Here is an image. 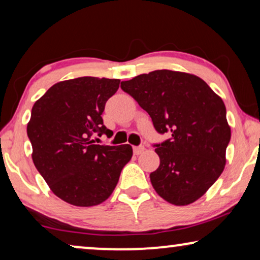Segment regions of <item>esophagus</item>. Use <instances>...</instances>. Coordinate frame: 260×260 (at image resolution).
Listing matches in <instances>:
<instances>
[{
  "label": "esophagus",
  "instance_id": "esophagus-1",
  "mask_svg": "<svg viewBox=\"0 0 260 260\" xmlns=\"http://www.w3.org/2000/svg\"><path fill=\"white\" fill-rule=\"evenodd\" d=\"M144 151V147H134V154L135 155H140V154H142V152Z\"/></svg>",
  "mask_w": 260,
  "mask_h": 260
}]
</instances>
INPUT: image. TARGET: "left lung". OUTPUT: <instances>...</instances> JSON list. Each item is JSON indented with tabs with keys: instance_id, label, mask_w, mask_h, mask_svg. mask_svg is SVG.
<instances>
[{
	"instance_id": "1",
	"label": "left lung",
	"mask_w": 260,
	"mask_h": 260,
	"mask_svg": "<svg viewBox=\"0 0 260 260\" xmlns=\"http://www.w3.org/2000/svg\"><path fill=\"white\" fill-rule=\"evenodd\" d=\"M120 87L151 117L158 134L172 137L155 144L159 167L150 174L159 197L176 206L193 204L219 179L231 140L222 99L194 74L152 71Z\"/></svg>"
}]
</instances>
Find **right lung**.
<instances>
[{
    "instance_id": "obj_1",
    "label": "right lung",
    "mask_w": 260,
    "mask_h": 260,
    "mask_svg": "<svg viewBox=\"0 0 260 260\" xmlns=\"http://www.w3.org/2000/svg\"><path fill=\"white\" fill-rule=\"evenodd\" d=\"M119 84L95 77L60 81L31 109L27 135L34 166L67 204L91 207L104 202L131 159V145H101L93 140L95 135L112 136L102 115Z\"/></svg>"
}]
</instances>
